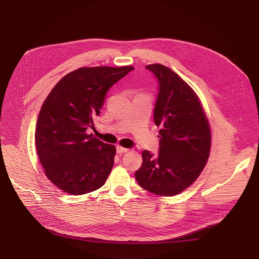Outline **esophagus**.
I'll list each match as a JSON object with an SVG mask.
<instances>
[{
  "mask_svg": "<svg viewBox=\"0 0 259 259\" xmlns=\"http://www.w3.org/2000/svg\"><path fill=\"white\" fill-rule=\"evenodd\" d=\"M128 151L129 150L126 149V147H123V146H120V145L117 146V153L118 154H124V153H127Z\"/></svg>",
  "mask_w": 259,
  "mask_h": 259,
  "instance_id": "1",
  "label": "esophagus"
}]
</instances>
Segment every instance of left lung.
Here are the masks:
<instances>
[{"label":"left lung","mask_w":259,"mask_h":259,"mask_svg":"<svg viewBox=\"0 0 259 259\" xmlns=\"http://www.w3.org/2000/svg\"><path fill=\"white\" fill-rule=\"evenodd\" d=\"M158 80L154 121L161 126L159 154L142 152L135 172L139 186L160 196H174L198 178L209 158L210 127L194 90L162 64L145 66Z\"/></svg>","instance_id":"1"}]
</instances>
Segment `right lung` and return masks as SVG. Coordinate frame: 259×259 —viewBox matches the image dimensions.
<instances>
[{"label":"right lung","mask_w":259,"mask_h":259,"mask_svg":"<svg viewBox=\"0 0 259 259\" xmlns=\"http://www.w3.org/2000/svg\"><path fill=\"white\" fill-rule=\"evenodd\" d=\"M133 66L81 67L64 76L44 101L35 146L46 176L70 195L101 188L114 166L116 147L88 134L106 91Z\"/></svg>","instance_id":"obj_1"}]
</instances>
